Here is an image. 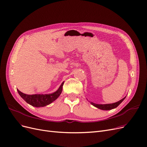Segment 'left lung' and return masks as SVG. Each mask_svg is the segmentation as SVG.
Here are the masks:
<instances>
[{"mask_svg":"<svg viewBox=\"0 0 147 147\" xmlns=\"http://www.w3.org/2000/svg\"><path fill=\"white\" fill-rule=\"evenodd\" d=\"M126 97H124L123 99H121V100L116 102V103H112V104H105V105H102V104H96V103H92V102H90L91 104L92 105H93L94 106L100 109L101 110H104V111H109V110H111L113 109H115V108L117 107L123 101V100Z\"/></svg>","mask_w":147,"mask_h":147,"instance_id":"obj_1","label":"left lung"}]
</instances>
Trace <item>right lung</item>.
<instances>
[{"label": "right lung", "mask_w": 147, "mask_h": 147, "mask_svg": "<svg viewBox=\"0 0 147 147\" xmlns=\"http://www.w3.org/2000/svg\"><path fill=\"white\" fill-rule=\"evenodd\" d=\"M63 84H64V82L62 83L58 90L51 94L28 95L23 94L19 90H18V92L21 97L30 105L36 107H44L52 103L59 97L62 91Z\"/></svg>", "instance_id": "add662e5"}]
</instances>
